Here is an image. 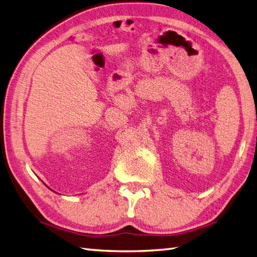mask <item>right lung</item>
Returning a JSON list of instances; mask_svg holds the SVG:
<instances>
[{"label":"right lung","instance_id":"add662e5","mask_svg":"<svg viewBox=\"0 0 257 257\" xmlns=\"http://www.w3.org/2000/svg\"><path fill=\"white\" fill-rule=\"evenodd\" d=\"M43 183H44V182H43ZM44 184H45V183H44ZM45 185H46V184H45ZM46 187H47V185H46ZM47 188H48V189H50V190H52V189H51L50 187H47ZM52 191H53V192H55V191H54V190H52Z\"/></svg>","mask_w":257,"mask_h":257}]
</instances>
